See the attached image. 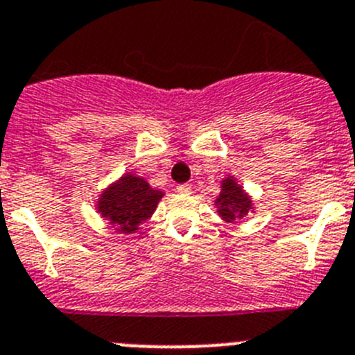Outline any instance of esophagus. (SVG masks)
<instances>
[{"label":"esophagus","instance_id":"1","mask_svg":"<svg viewBox=\"0 0 355 355\" xmlns=\"http://www.w3.org/2000/svg\"><path fill=\"white\" fill-rule=\"evenodd\" d=\"M180 193H190L192 192V184L188 183H183V184H178V188H175Z\"/></svg>","mask_w":355,"mask_h":355}]
</instances>
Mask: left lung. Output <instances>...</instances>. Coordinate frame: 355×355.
<instances>
[{
	"instance_id": "obj_1",
	"label": "left lung",
	"mask_w": 355,
	"mask_h": 355,
	"mask_svg": "<svg viewBox=\"0 0 355 355\" xmlns=\"http://www.w3.org/2000/svg\"><path fill=\"white\" fill-rule=\"evenodd\" d=\"M215 202L218 206V213L225 222L243 218L252 209V200L233 178L222 181V192L216 197Z\"/></svg>"
}]
</instances>
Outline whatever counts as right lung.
<instances>
[{"mask_svg":"<svg viewBox=\"0 0 355 355\" xmlns=\"http://www.w3.org/2000/svg\"><path fill=\"white\" fill-rule=\"evenodd\" d=\"M163 192L150 188L144 178L124 174L117 183L106 188L97 200V211L119 233H135L155 213Z\"/></svg>","mask_w":355,"mask_h":355,"instance_id":"right-lung-1","label":"right lung"}]
</instances>
